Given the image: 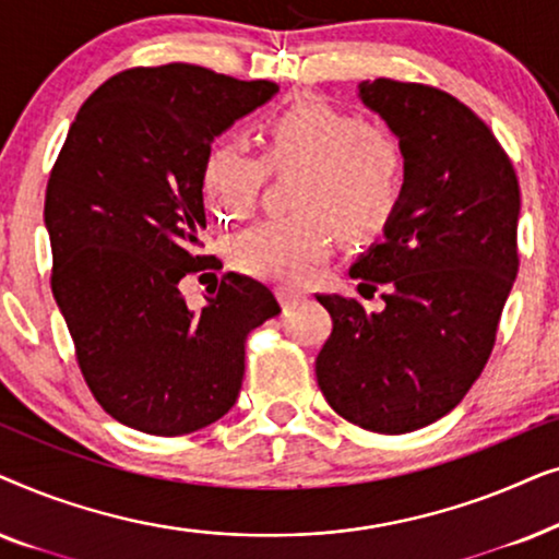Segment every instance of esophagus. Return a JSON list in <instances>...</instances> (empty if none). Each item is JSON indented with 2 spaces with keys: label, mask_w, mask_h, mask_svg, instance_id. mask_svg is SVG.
Here are the masks:
<instances>
[{
  "label": "esophagus",
  "mask_w": 559,
  "mask_h": 559,
  "mask_svg": "<svg viewBox=\"0 0 559 559\" xmlns=\"http://www.w3.org/2000/svg\"><path fill=\"white\" fill-rule=\"evenodd\" d=\"M302 297H305V293L300 287H289V285L277 287V300L282 302V308H289V305L302 300Z\"/></svg>",
  "instance_id": "34e87169"
}]
</instances>
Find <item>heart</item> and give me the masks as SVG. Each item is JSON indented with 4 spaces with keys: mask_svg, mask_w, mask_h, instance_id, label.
<instances>
[{
    "mask_svg": "<svg viewBox=\"0 0 559 559\" xmlns=\"http://www.w3.org/2000/svg\"><path fill=\"white\" fill-rule=\"evenodd\" d=\"M266 170H302L293 216L262 218L234 236L228 257L243 274L266 282H300L323 262L333 226L346 239H366L394 216L404 190V150L394 132L323 102H300L266 119L262 157L224 140L203 163V195L218 218L254 209Z\"/></svg>",
    "mask_w": 559,
    "mask_h": 559,
    "instance_id": "heart-1",
    "label": "heart"
}]
</instances>
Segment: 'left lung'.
<instances>
[{
    "instance_id": "8db88e82",
    "label": "left lung",
    "mask_w": 559,
    "mask_h": 559,
    "mask_svg": "<svg viewBox=\"0 0 559 559\" xmlns=\"http://www.w3.org/2000/svg\"><path fill=\"white\" fill-rule=\"evenodd\" d=\"M358 98L400 140L407 170L384 239L350 266L358 293L384 285V310L318 295L333 331L316 377L343 419L402 435L445 417L491 356L519 272V180L491 129L445 91L377 79Z\"/></svg>"
}]
</instances>
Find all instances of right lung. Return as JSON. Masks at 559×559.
<instances>
[{"instance_id": "1", "label": "right lung", "mask_w": 559, "mask_h": 559, "mask_svg": "<svg viewBox=\"0 0 559 559\" xmlns=\"http://www.w3.org/2000/svg\"><path fill=\"white\" fill-rule=\"evenodd\" d=\"M277 91L190 63L129 68L68 129L45 193L50 285L83 379L121 425L173 438L216 423L239 396L243 341L280 312L270 287L236 272L201 310L178 287L211 266V142Z\"/></svg>"}]
</instances>
